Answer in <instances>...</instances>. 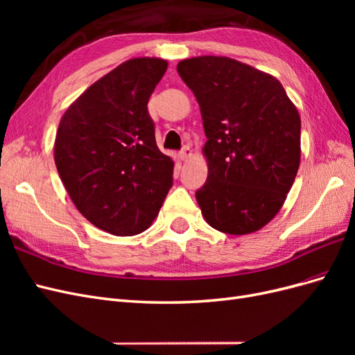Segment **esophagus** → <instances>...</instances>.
<instances>
[{
  "mask_svg": "<svg viewBox=\"0 0 355 355\" xmlns=\"http://www.w3.org/2000/svg\"><path fill=\"white\" fill-rule=\"evenodd\" d=\"M191 155H192V151H191V148H189V146H184V148L180 149L179 157H180V159H182V161H187L188 158H191Z\"/></svg>",
  "mask_w": 355,
  "mask_h": 355,
  "instance_id": "1",
  "label": "esophagus"
}]
</instances>
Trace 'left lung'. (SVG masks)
<instances>
[{"label":"left lung","instance_id":"obj_1","mask_svg":"<svg viewBox=\"0 0 355 355\" xmlns=\"http://www.w3.org/2000/svg\"><path fill=\"white\" fill-rule=\"evenodd\" d=\"M200 105L209 175L196 197L225 234H250L282 209L300 161V116L282 83L230 58L178 63Z\"/></svg>","mask_w":355,"mask_h":355}]
</instances>
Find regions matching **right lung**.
Wrapping results in <instances>:
<instances>
[{
    "label": "right lung",
    "mask_w": 355,
    "mask_h": 355,
    "mask_svg": "<svg viewBox=\"0 0 355 355\" xmlns=\"http://www.w3.org/2000/svg\"><path fill=\"white\" fill-rule=\"evenodd\" d=\"M163 59H130L85 90L62 116L55 163L71 200L114 235L145 231L173 185V161L159 151L148 101Z\"/></svg>",
    "instance_id": "add662e5"
}]
</instances>
